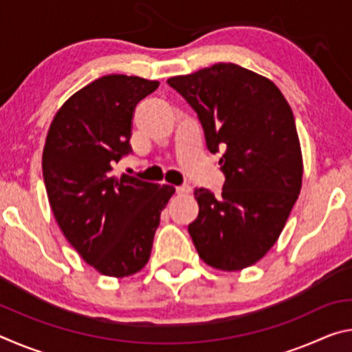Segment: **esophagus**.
Returning <instances> with one entry per match:
<instances>
[{
    "mask_svg": "<svg viewBox=\"0 0 352 352\" xmlns=\"http://www.w3.org/2000/svg\"><path fill=\"white\" fill-rule=\"evenodd\" d=\"M190 186L189 184H180V186H175V192L178 194V195H183V194H189L190 192Z\"/></svg>",
    "mask_w": 352,
    "mask_h": 352,
    "instance_id": "1",
    "label": "esophagus"
}]
</instances>
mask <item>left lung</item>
I'll use <instances>...</instances> for the list:
<instances>
[{
  "label": "left lung",
  "instance_id": "8db88e82",
  "mask_svg": "<svg viewBox=\"0 0 352 352\" xmlns=\"http://www.w3.org/2000/svg\"><path fill=\"white\" fill-rule=\"evenodd\" d=\"M168 83L197 113L208 151L222 152V195L195 189L199 216L189 234L208 265L245 269L273 247L300 194L302 160L294 113L275 83L234 63Z\"/></svg>",
  "mask_w": 352,
  "mask_h": 352
}]
</instances>
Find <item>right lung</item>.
Wrapping results in <instances>:
<instances>
[{"instance_id":"right-lung-1","label":"right lung","mask_w":352,"mask_h":352,"mask_svg":"<svg viewBox=\"0 0 352 352\" xmlns=\"http://www.w3.org/2000/svg\"><path fill=\"white\" fill-rule=\"evenodd\" d=\"M157 80L110 74L73 94L52 121L43 180L54 217L73 248L105 276L140 272L174 186L113 174L132 153V119Z\"/></svg>"}]
</instances>
